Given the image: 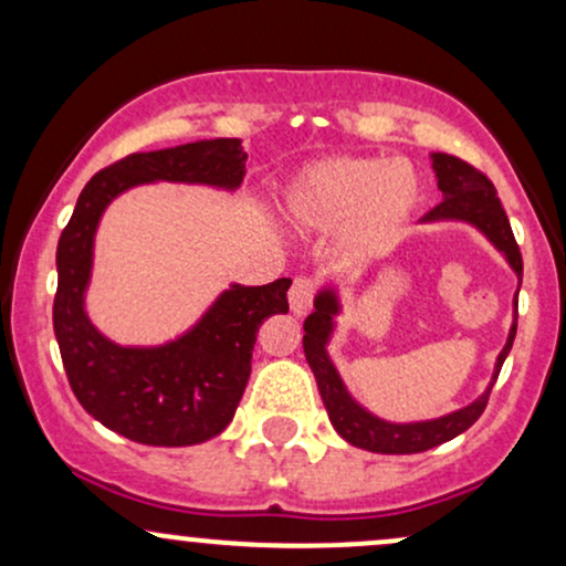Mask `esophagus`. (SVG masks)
Listing matches in <instances>:
<instances>
[{"label":"esophagus","instance_id":"obj_1","mask_svg":"<svg viewBox=\"0 0 566 566\" xmlns=\"http://www.w3.org/2000/svg\"><path fill=\"white\" fill-rule=\"evenodd\" d=\"M314 297H316V282H314V279L297 276L295 282H292V287H290V308H292V314L303 316L305 311H308L311 305H314Z\"/></svg>","mask_w":566,"mask_h":566}]
</instances>
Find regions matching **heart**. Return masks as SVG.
Here are the masks:
<instances>
[{
	"label": "heart",
	"instance_id": "heart-1",
	"mask_svg": "<svg viewBox=\"0 0 566 566\" xmlns=\"http://www.w3.org/2000/svg\"><path fill=\"white\" fill-rule=\"evenodd\" d=\"M420 199L418 175L405 161L333 157L305 167L290 186L284 207L305 229L350 223L356 242L380 250L391 242Z\"/></svg>",
	"mask_w": 566,
	"mask_h": 566
}]
</instances>
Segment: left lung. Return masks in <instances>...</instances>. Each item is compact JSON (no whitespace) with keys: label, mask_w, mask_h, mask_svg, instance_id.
Returning <instances> with one entry per match:
<instances>
[{"label":"left lung","mask_w":566,"mask_h":566,"mask_svg":"<svg viewBox=\"0 0 566 566\" xmlns=\"http://www.w3.org/2000/svg\"><path fill=\"white\" fill-rule=\"evenodd\" d=\"M431 159L439 178V191L444 199H441L431 212H426V223L428 220H465V223H473L479 231L486 233V239H490L505 258H509L511 269L516 271L518 284H522V252H518L516 239H513L509 216H505L503 205H500L492 180L486 178L482 170H476L469 161L452 157V154H433ZM314 305L316 311L303 324V350L311 369H314L316 386H319L329 420H333L335 431L340 433L348 444L382 454L426 452L431 450V447H439L444 444V441L454 439L458 433L469 431V428L479 420V415L484 412L486 401H490L492 386H495L500 375V367H503L505 356H509V350L513 346V337H516V319H513L509 343L500 350L490 388H486L473 405L458 409V412L452 415H444V418L439 420L396 426L375 418L367 409L356 405L346 388H343V380L340 375H337V369L333 367V361H329L327 348L324 346H327L329 335H333V316L340 311L335 292L322 290L319 295H316Z\"/></svg>","instance_id":"8db88e82"}]
</instances>
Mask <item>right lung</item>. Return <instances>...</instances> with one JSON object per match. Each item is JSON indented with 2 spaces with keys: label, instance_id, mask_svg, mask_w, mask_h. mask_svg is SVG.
<instances>
[{
  "label": "right lung",
  "instance_id": "add662e5",
  "mask_svg": "<svg viewBox=\"0 0 566 566\" xmlns=\"http://www.w3.org/2000/svg\"><path fill=\"white\" fill-rule=\"evenodd\" d=\"M247 154L239 138H218L129 154L95 172L57 239L53 327L71 391L80 405L122 437L151 447H188L231 423L252 369L258 329L287 314L290 279L263 287L226 290L191 333L157 348H122L84 314L93 239L108 201L154 180L237 188Z\"/></svg>",
  "mask_w": 566,
  "mask_h": 566
}]
</instances>
